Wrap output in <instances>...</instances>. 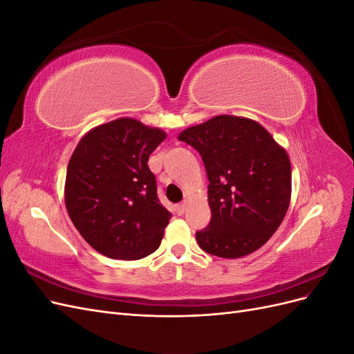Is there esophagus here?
Listing matches in <instances>:
<instances>
[{"label": "esophagus", "instance_id": "1", "mask_svg": "<svg viewBox=\"0 0 354 354\" xmlns=\"http://www.w3.org/2000/svg\"><path fill=\"white\" fill-rule=\"evenodd\" d=\"M186 203L183 202V203H178V205H177V208H176V211H177V214H178V216H183V214H185V211H186Z\"/></svg>", "mask_w": 354, "mask_h": 354}]
</instances>
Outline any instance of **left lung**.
Masks as SVG:
<instances>
[{
	"label": "left lung",
	"instance_id": "left-lung-1",
	"mask_svg": "<svg viewBox=\"0 0 354 354\" xmlns=\"http://www.w3.org/2000/svg\"><path fill=\"white\" fill-rule=\"evenodd\" d=\"M178 140L199 152L209 180L211 221L196 233L201 248L220 259H241L261 248L291 202L285 149L261 124L233 115L189 127Z\"/></svg>",
	"mask_w": 354,
	"mask_h": 354
}]
</instances>
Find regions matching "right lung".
<instances>
[{
    "label": "right lung",
    "mask_w": 354,
    "mask_h": 354,
    "mask_svg": "<svg viewBox=\"0 0 354 354\" xmlns=\"http://www.w3.org/2000/svg\"><path fill=\"white\" fill-rule=\"evenodd\" d=\"M160 128L118 118L91 128L69 159L65 205L95 251L118 260L155 252L171 214L160 205L147 160L165 140Z\"/></svg>",
    "instance_id": "1"
}]
</instances>
